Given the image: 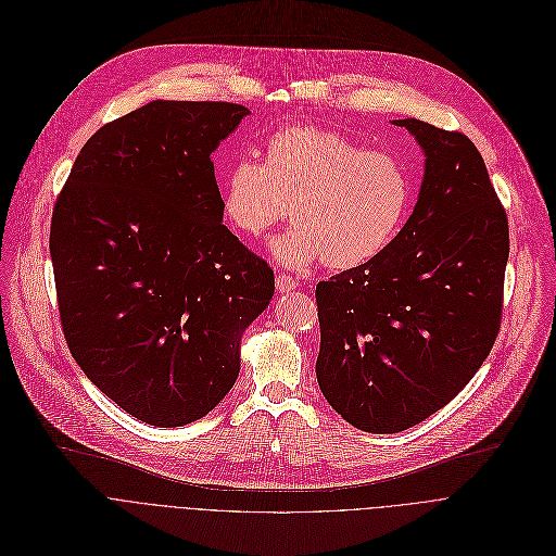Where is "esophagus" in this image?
I'll list each match as a JSON object with an SVG mask.
<instances>
[{
    "mask_svg": "<svg viewBox=\"0 0 556 556\" xmlns=\"http://www.w3.org/2000/svg\"><path fill=\"white\" fill-rule=\"evenodd\" d=\"M276 287H278L280 293H289V291H293L298 287V280L291 278L289 274H278L276 276Z\"/></svg>",
    "mask_w": 556,
    "mask_h": 556,
    "instance_id": "1",
    "label": "esophagus"
}]
</instances>
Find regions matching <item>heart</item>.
I'll return each instance as SVG.
<instances>
[{
  "instance_id": "heart-1",
  "label": "heart",
  "mask_w": 556,
  "mask_h": 556,
  "mask_svg": "<svg viewBox=\"0 0 556 556\" xmlns=\"http://www.w3.org/2000/svg\"><path fill=\"white\" fill-rule=\"evenodd\" d=\"M414 181L390 151L313 125H287L263 144V162L237 160L224 177V210L245 237L261 239L287 218L271 243L276 261L308 267L324 258L353 269L379 258L405 226Z\"/></svg>"
}]
</instances>
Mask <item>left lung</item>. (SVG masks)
<instances>
[{
    "instance_id": "left-lung-1",
    "label": "left lung",
    "mask_w": 556,
    "mask_h": 556,
    "mask_svg": "<svg viewBox=\"0 0 556 556\" xmlns=\"http://www.w3.org/2000/svg\"><path fill=\"white\" fill-rule=\"evenodd\" d=\"M425 151L416 207L375 261L317 282L321 394L344 420L396 433L445 407L502 326L508 216L460 131L394 121Z\"/></svg>"
}]
</instances>
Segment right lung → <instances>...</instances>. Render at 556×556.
<instances>
[{
    "label": "right lung",
    "instance_id": "add662e5",
    "mask_svg": "<svg viewBox=\"0 0 556 556\" xmlns=\"http://www.w3.org/2000/svg\"><path fill=\"white\" fill-rule=\"evenodd\" d=\"M250 109L153 100L80 149L50 226L67 349L87 379L155 427L205 416L235 386L241 332L274 269L220 220L218 142Z\"/></svg>",
    "mask_w": 556,
    "mask_h": 556
}]
</instances>
